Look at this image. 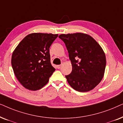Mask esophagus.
Wrapping results in <instances>:
<instances>
[{
    "label": "esophagus",
    "mask_w": 123,
    "mask_h": 123,
    "mask_svg": "<svg viewBox=\"0 0 123 123\" xmlns=\"http://www.w3.org/2000/svg\"><path fill=\"white\" fill-rule=\"evenodd\" d=\"M61 65H57V68H58V69H60L61 68Z\"/></svg>",
    "instance_id": "1"
}]
</instances>
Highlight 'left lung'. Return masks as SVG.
I'll return each instance as SVG.
<instances>
[{
  "label": "left lung",
  "instance_id": "8db88e82",
  "mask_svg": "<svg viewBox=\"0 0 123 123\" xmlns=\"http://www.w3.org/2000/svg\"><path fill=\"white\" fill-rule=\"evenodd\" d=\"M72 65V71L66 75L74 89L86 92L94 89L102 80L105 70L106 55L102 48L91 36L77 32L61 34Z\"/></svg>",
  "mask_w": 123,
  "mask_h": 123
}]
</instances>
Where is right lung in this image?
Listing matches in <instances>:
<instances>
[{
    "instance_id": "add662e5",
    "label": "right lung",
    "mask_w": 123,
    "mask_h": 123,
    "mask_svg": "<svg viewBox=\"0 0 123 123\" xmlns=\"http://www.w3.org/2000/svg\"><path fill=\"white\" fill-rule=\"evenodd\" d=\"M58 35L29 34L14 50L11 59L13 70L18 80L26 89H41L55 70L50 63L49 48Z\"/></svg>"
}]
</instances>
